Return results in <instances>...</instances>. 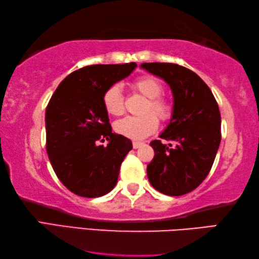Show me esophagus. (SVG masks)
Listing matches in <instances>:
<instances>
[{"label":"esophagus","mask_w":259,"mask_h":259,"mask_svg":"<svg viewBox=\"0 0 259 259\" xmlns=\"http://www.w3.org/2000/svg\"><path fill=\"white\" fill-rule=\"evenodd\" d=\"M143 145V143L142 142H138V141H134L133 142V148H134V149H138V148H140V147H141Z\"/></svg>","instance_id":"esophagus-1"}]
</instances>
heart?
I'll list each match as a JSON object with an SVG mask.
<instances>
[{
  "label": "heart",
  "mask_w": 259,
  "mask_h": 259,
  "mask_svg": "<svg viewBox=\"0 0 259 259\" xmlns=\"http://www.w3.org/2000/svg\"><path fill=\"white\" fill-rule=\"evenodd\" d=\"M133 88L147 99L142 116H127L117 120L114 131L118 134L132 140H143L157 130L158 120H166L172 113V104L166 97L160 96L163 86L151 75H143L135 79ZM103 105L112 116H120L124 112V95L120 86L112 84L103 94ZM150 113L148 114L147 112Z\"/></svg>",
  "instance_id": "obj_1"
}]
</instances>
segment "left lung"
<instances>
[{
  "mask_svg": "<svg viewBox=\"0 0 259 259\" xmlns=\"http://www.w3.org/2000/svg\"><path fill=\"white\" fill-rule=\"evenodd\" d=\"M142 69L163 79L172 91V116L160 139L154 140L155 156L147 166L152 187L168 196H181L200 186L209 175L222 140V119L214 96L195 73L173 63H143Z\"/></svg>",
  "mask_w": 259,
  "mask_h": 259,
  "instance_id": "left-lung-1",
  "label": "left lung"
}]
</instances>
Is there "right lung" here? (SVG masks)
Wrapping results in <instances>:
<instances>
[{
  "instance_id": "add662e5",
  "label": "right lung",
  "mask_w": 259,
  "mask_h": 259,
  "mask_svg": "<svg viewBox=\"0 0 259 259\" xmlns=\"http://www.w3.org/2000/svg\"><path fill=\"white\" fill-rule=\"evenodd\" d=\"M137 64L82 67L59 83L46 110L47 152L55 173L78 196L100 197L117 184L130 139L112 132L103 105L110 86L125 79ZM108 141L104 147L98 141Z\"/></svg>"
}]
</instances>
